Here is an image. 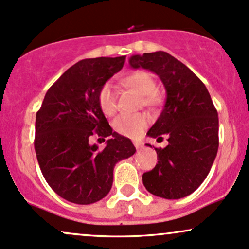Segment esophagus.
<instances>
[{
    "label": "esophagus",
    "instance_id": "34e87169",
    "mask_svg": "<svg viewBox=\"0 0 249 249\" xmlns=\"http://www.w3.org/2000/svg\"><path fill=\"white\" fill-rule=\"evenodd\" d=\"M133 145L136 146L137 150H139V148H142V142H138V141H134L133 142Z\"/></svg>",
    "mask_w": 249,
    "mask_h": 249
}]
</instances>
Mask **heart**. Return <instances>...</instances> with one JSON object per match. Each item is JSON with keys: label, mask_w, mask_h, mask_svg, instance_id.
<instances>
[{"label": "heart", "mask_w": 249, "mask_h": 249, "mask_svg": "<svg viewBox=\"0 0 249 249\" xmlns=\"http://www.w3.org/2000/svg\"><path fill=\"white\" fill-rule=\"evenodd\" d=\"M124 84L133 89L142 97V103L147 107H154L161 102V96L156 90V81L150 72L144 70L134 71L124 78ZM98 104L103 113L115 115L117 110V92L111 83H105L98 91ZM148 117L145 113L121 115L113 121V128L118 133L127 137H136L147 125Z\"/></svg>", "instance_id": "1"}]
</instances>
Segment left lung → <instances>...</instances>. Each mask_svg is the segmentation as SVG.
Masks as SVG:
<instances>
[{"mask_svg":"<svg viewBox=\"0 0 249 249\" xmlns=\"http://www.w3.org/2000/svg\"><path fill=\"white\" fill-rule=\"evenodd\" d=\"M128 64L152 71L166 90L164 108L147 136L157 141L166 136L168 145L154 148L158 164L142 174V184L164 199L190 196L206 179L219 147L218 112L210 93L186 65L165 51L133 55Z\"/></svg>","mask_w":249,"mask_h":249,"instance_id":"8db88e82","label":"left lung"}]
</instances>
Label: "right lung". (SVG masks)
<instances>
[{
    "label": "right lung",
    "instance_id": "add662e5",
    "mask_svg": "<svg viewBox=\"0 0 249 249\" xmlns=\"http://www.w3.org/2000/svg\"><path fill=\"white\" fill-rule=\"evenodd\" d=\"M124 63L125 56L82 59L51 85L36 113L35 151L43 177L73 204L104 198L117 162L136 152L130 139L113 132L98 104L99 89ZM93 134L110 138L103 150L88 142Z\"/></svg>",
    "mask_w": 249,
    "mask_h": 249
}]
</instances>
